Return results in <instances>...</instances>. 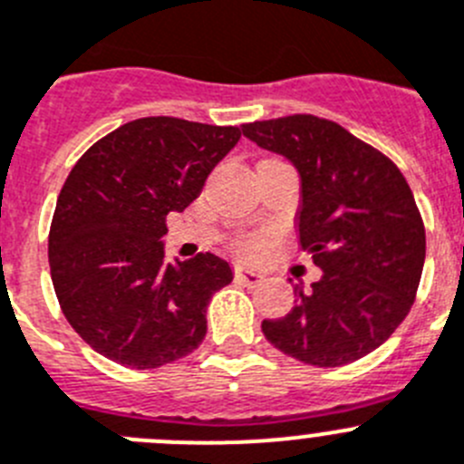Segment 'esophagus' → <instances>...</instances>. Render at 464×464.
<instances>
[{
    "instance_id": "esophagus-1",
    "label": "esophagus",
    "mask_w": 464,
    "mask_h": 464,
    "mask_svg": "<svg viewBox=\"0 0 464 464\" xmlns=\"http://www.w3.org/2000/svg\"><path fill=\"white\" fill-rule=\"evenodd\" d=\"M236 277L240 279L242 284H247V286H258L263 282V275L258 270L245 268V266H236Z\"/></svg>"
}]
</instances>
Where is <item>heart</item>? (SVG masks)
Masks as SVG:
<instances>
[{
	"label": "heart",
	"instance_id": "heart-1",
	"mask_svg": "<svg viewBox=\"0 0 464 464\" xmlns=\"http://www.w3.org/2000/svg\"><path fill=\"white\" fill-rule=\"evenodd\" d=\"M266 247H268V240H266V237L252 236V237H247V240H242L240 245H237V252L245 254V256H256V254H261Z\"/></svg>",
	"mask_w": 464,
	"mask_h": 464
}]
</instances>
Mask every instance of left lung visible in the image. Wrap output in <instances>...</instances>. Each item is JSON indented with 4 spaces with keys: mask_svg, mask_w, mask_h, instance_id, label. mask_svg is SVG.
I'll list each match as a JSON object with an SVG mask.
<instances>
[{
    "mask_svg": "<svg viewBox=\"0 0 464 464\" xmlns=\"http://www.w3.org/2000/svg\"><path fill=\"white\" fill-rule=\"evenodd\" d=\"M258 148L300 175V245L324 270L298 304L266 319L263 335L307 365L337 367L382 346L409 314L425 261L414 194L393 161L314 115L242 124Z\"/></svg>",
    "mask_w": 464,
    "mask_h": 464,
    "instance_id": "8db88e82",
    "label": "left lung"
}]
</instances>
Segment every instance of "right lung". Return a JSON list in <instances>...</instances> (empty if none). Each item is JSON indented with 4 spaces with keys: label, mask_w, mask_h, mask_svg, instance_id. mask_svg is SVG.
<instances>
[{
    "label": "right lung",
    "mask_w": 464,
    "mask_h": 464,
    "mask_svg": "<svg viewBox=\"0 0 464 464\" xmlns=\"http://www.w3.org/2000/svg\"><path fill=\"white\" fill-rule=\"evenodd\" d=\"M237 140V127L140 118L71 169L50 224V275L66 321L94 352L150 370L198 349L208 303L233 270L210 252L166 263L161 237L169 212L198 198Z\"/></svg>",
    "instance_id": "right-lung-1"
}]
</instances>
